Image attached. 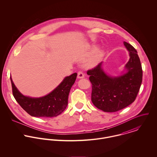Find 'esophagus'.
<instances>
[{"mask_svg":"<svg viewBox=\"0 0 157 157\" xmlns=\"http://www.w3.org/2000/svg\"><path fill=\"white\" fill-rule=\"evenodd\" d=\"M77 77L78 78H83L85 77V75L82 71H79L77 74Z\"/></svg>","mask_w":157,"mask_h":157,"instance_id":"esophagus-1","label":"esophagus"}]
</instances>
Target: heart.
<instances>
[{"label": "heart", "mask_w": 157, "mask_h": 157, "mask_svg": "<svg viewBox=\"0 0 157 157\" xmlns=\"http://www.w3.org/2000/svg\"><path fill=\"white\" fill-rule=\"evenodd\" d=\"M96 49H97V47L95 46H93L90 49V54L94 52ZM103 54H104V52L102 49H98V50H97L95 52L94 54V55L92 56L91 59H90V62H89L90 65L92 67L97 65L103 56Z\"/></svg>", "instance_id": "1"}]
</instances>
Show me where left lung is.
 <instances>
[{
	"instance_id": "8db88e82",
	"label": "left lung",
	"mask_w": 157,
	"mask_h": 157,
	"mask_svg": "<svg viewBox=\"0 0 157 157\" xmlns=\"http://www.w3.org/2000/svg\"><path fill=\"white\" fill-rule=\"evenodd\" d=\"M123 44L130 59L121 75H108L102 68L103 62L87 71L92 83V102L104 112H117L132 103L142 82L143 71L137 51L131 44Z\"/></svg>"
}]
</instances>
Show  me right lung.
Masks as SVG:
<instances>
[{
  "label": "right lung",
  "mask_w": 157,
  "mask_h": 157,
  "mask_svg": "<svg viewBox=\"0 0 157 157\" xmlns=\"http://www.w3.org/2000/svg\"><path fill=\"white\" fill-rule=\"evenodd\" d=\"M77 75V73H74L66 77L52 92L38 98L23 95L17 90L10 77L13 94L17 102L30 115L44 118L57 117L67 107L68 95Z\"/></svg>",
  "instance_id": "right-lung-1"
}]
</instances>
